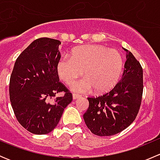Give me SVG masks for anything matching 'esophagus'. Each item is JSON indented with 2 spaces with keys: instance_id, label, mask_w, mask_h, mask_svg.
Listing matches in <instances>:
<instances>
[{
  "instance_id": "34e87169",
  "label": "esophagus",
  "mask_w": 160,
  "mask_h": 160,
  "mask_svg": "<svg viewBox=\"0 0 160 160\" xmlns=\"http://www.w3.org/2000/svg\"><path fill=\"white\" fill-rule=\"evenodd\" d=\"M80 97H81V95L77 94V93H73V94H72V99L73 100L78 99V98H80Z\"/></svg>"
}]
</instances>
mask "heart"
Segmentation results:
<instances>
[{"label":"heart","mask_w":160,"mask_h":160,"mask_svg":"<svg viewBox=\"0 0 160 160\" xmlns=\"http://www.w3.org/2000/svg\"><path fill=\"white\" fill-rule=\"evenodd\" d=\"M123 64V58L118 50L90 45L77 48L70 56L61 58L57 63V72L62 81L70 85L84 70L86 77L74 83L72 89L87 92L93 88L97 93H104L118 82Z\"/></svg>","instance_id":"heart-1"}]
</instances>
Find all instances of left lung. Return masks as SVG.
<instances>
[{"label": "left lung", "mask_w": 160, "mask_h": 160, "mask_svg": "<svg viewBox=\"0 0 160 160\" xmlns=\"http://www.w3.org/2000/svg\"><path fill=\"white\" fill-rule=\"evenodd\" d=\"M126 62L120 81L112 90L97 98H88L89 108L83 114L88 128L99 136H110L128 128L139 111L143 92V71L126 49Z\"/></svg>", "instance_id": "1"}]
</instances>
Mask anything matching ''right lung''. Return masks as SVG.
Segmentation results:
<instances>
[{"instance_id": "right-lung-1", "label": "right lung", "mask_w": 160, "mask_h": 160, "mask_svg": "<svg viewBox=\"0 0 160 160\" xmlns=\"http://www.w3.org/2000/svg\"><path fill=\"white\" fill-rule=\"evenodd\" d=\"M60 44L59 40L49 38L35 40L18 57L11 72V107L21 125L36 135L54 129L72 100L57 72ZM60 92L64 96L55 98Z\"/></svg>"}]
</instances>
